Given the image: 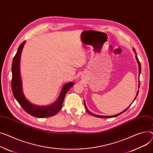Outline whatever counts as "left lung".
<instances>
[{"instance_id": "obj_1", "label": "left lung", "mask_w": 153, "mask_h": 153, "mask_svg": "<svg viewBox=\"0 0 153 153\" xmlns=\"http://www.w3.org/2000/svg\"><path fill=\"white\" fill-rule=\"evenodd\" d=\"M133 51H134V53H135V57H136V59H137V62H138V68H139V76H140V73H141V64H140V61H139V60H138V57H137V53H136V52H135V50H134V49L133 48ZM138 88H140V81H139V84H138ZM138 91H138V92L137 93V95H136V97L134 98V101L136 100V98H137V96H138ZM134 101L132 102V103L134 102ZM84 103H85V108H86V111L88 112V113L89 114V115H93V116H94V117H99V118H112V117H117V116H119V115H120V114H122V113H123L124 112H125L126 111L129 107H130V105H131H131H130V106H128V108H127L125 110H124L123 112H120V113H119V114H116V115H111V116H104V115H96V114H93V113H91V112H89L88 110V109H87V107H86V104H85V101L84 102Z\"/></svg>"}]
</instances>
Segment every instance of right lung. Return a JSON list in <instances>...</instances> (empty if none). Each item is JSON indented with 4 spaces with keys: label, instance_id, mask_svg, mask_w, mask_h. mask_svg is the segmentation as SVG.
<instances>
[{
    "label": "right lung",
    "instance_id": "obj_1",
    "mask_svg": "<svg viewBox=\"0 0 153 153\" xmlns=\"http://www.w3.org/2000/svg\"><path fill=\"white\" fill-rule=\"evenodd\" d=\"M25 42L26 41H23L20 44L15 57H13L12 62V89L13 96L22 108L27 113L33 117H35L44 118L55 115L62 109L65 94L71 88V87H72L75 85V83L70 82L65 84L62 89V91L57 101L52 104L46 106H39L34 105L26 99L23 92L22 82L20 69L21 53Z\"/></svg>",
    "mask_w": 153,
    "mask_h": 153
}]
</instances>
